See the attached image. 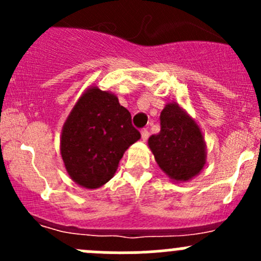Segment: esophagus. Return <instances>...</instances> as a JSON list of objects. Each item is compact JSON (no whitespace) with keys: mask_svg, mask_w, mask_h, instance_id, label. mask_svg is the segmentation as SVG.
Masks as SVG:
<instances>
[{"mask_svg":"<svg viewBox=\"0 0 261 261\" xmlns=\"http://www.w3.org/2000/svg\"><path fill=\"white\" fill-rule=\"evenodd\" d=\"M147 138H149V131L144 128V130H141V140L146 141Z\"/></svg>","mask_w":261,"mask_h":261,"instance_id":"obj_1","label":"esophagus"}]
</instances>
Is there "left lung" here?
Returning a JSON list of instances; mask_svg holds the SVG:
<instances>
[{
	"label": "left lung",
	"mask_w": 261,
	"mask_h": 261,
	"mask_svg": "<svg viewBox=\"0 0 261 261\" xmlns=\"http://www.w3.org/2000/svg\"><path fill=\"white\" fill-rule=\"evenodd\" d=\"M160 169L173 181H188L202 172L207 146L198 123L175 102L160 114V133L147 141Z\"/></svg>",
	"instance_id": "obj_1"
}]
</instances>
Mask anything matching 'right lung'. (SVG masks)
I'll use <instances>...</instances> for the list:
<instances>
[{"label":"right lung","instance_id":"add662e5","mask_svg":"<svg viewBox=\"0 0 261 261\" xmlns=\"http://www.w3.org/2000/svg\"><path fill=\"white\" fill-rule=\"evenodd\" d=\"M140 139L116 94L91 86L75 102L60 136V155L70 179L87 189L106 184L126 150Z\"/></svg>","mask_w":261,"mask_h":261}]
</instances>
